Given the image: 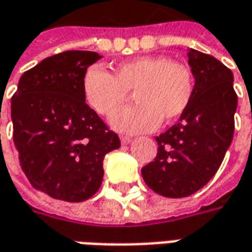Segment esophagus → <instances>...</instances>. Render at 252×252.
Listing matches in <instances>:
<instances>
[{
    "label": "esophagus",
    "instance_id": "34e87169",
    "mask_svg": "<svg viewBox=\"0 0 252 252\" xmlns=\"http://www.w3.org/2000/svg\"><path fill=\"white\" fill-rule=\"evenodd\" d=\"M120 140H121V143H123V144H128V143L132 142V137L131 136H124V135H123V136H120Z\"/></svg>",
    "mask_w": 252,
    "mask_h": 252
}]
</instances>
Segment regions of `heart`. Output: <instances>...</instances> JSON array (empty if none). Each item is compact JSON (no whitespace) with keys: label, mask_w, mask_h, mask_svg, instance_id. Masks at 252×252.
Segmentation results:
<instances>
[{"label":"heart","mask_w":252,"mask_h":252,"mask_svg":"<svg viewBox=\"0 0 252 252\" xmlns=\"http://www.w3.org/2000/svg\"><path fill=\"white\" fill-rule=\"evenodd\" d=\"M83 97L98 115L109 117L134 92L136 105L112 117L117 131L139 133L155 129L160 121L177 120L193 98L190 68L166 57H140L117 64L115 75L90 66L82 79Z\"/></svg>","instance_id":"obj_1"}]
</instances>
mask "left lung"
Returning <instances> with one entry per match:
<instances>
[{
	"mask_svg": "<svg viewBox=\"0 0 252 252\" xmlns=\"http://www.w3.org/2000/svg\"><path fill=\"white\" fill-rule=\"evenodd\" d=\"M188 58L195 79L193 98L180 121L157 137L158 154L142 169L148 188L170 198L188 197L212 180L235 131L232 71L193 48Z\"/></svg>",
	"mask_w": 252,
	"mask_h": 252,
	"instance_id": "1",
	"label": "left lung"
}]
</instances>
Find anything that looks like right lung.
Masks as SVG:
<instances>
[{
	"instance_id": "add662e5",
	"label": "right lung",
	"mask_w": 252,
	"mask_h": 252,
	"mask_svg": "<svg viewBox=\"0 0 252 252\" xmlns=\"http://www.w3.org/2000/svg\"><path fill=\"white\" fill-rule=\"evenodd\" d=\"M64 51L25 71L12 97L13 140L31 185L52 198L81 202L99 189L105 155L120 147L83 97L82 79L101 59Z\"/></svg>"
}]
</instances>
